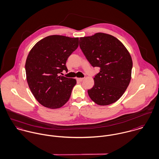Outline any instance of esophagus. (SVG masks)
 I'll use <instances>...</instances> for the list:
<instances>
[{
  "label": "esophagus",
  "instance_id": "34e87169",
  "mask_svg": "<svg viewBox=\"0 0 159 159\" xmlns=\"http://www.w3.org/2000/svg\"><path fill=\"white\" fill-rule=\"evenodd\" d=\"M84 79H85V78H77V80L80 82H82Z\"/></svg>",
  "mask_w": 159,
  "mask_h": 159
}]
</instances>
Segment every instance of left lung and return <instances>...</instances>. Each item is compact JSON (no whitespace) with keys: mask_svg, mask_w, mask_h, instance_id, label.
<instances>
[{"mask_svg":"<svg viewBox=\"0 0 159 159\" xmlns=\"http://www.w3.org/2000/svg\"><path fill=\"white\" fill-rule=\"evenodd\" d=\"M79 46L91 65L100 68L94 86L88 90L90 98L100 106L115 102L131 80L133 62L127 48L115 37L101 32L80 37Z\"/></svg>","mask_w":159,"mask_h":159,"instance_id":"obj_1","label":"left lung"}]
</instances>
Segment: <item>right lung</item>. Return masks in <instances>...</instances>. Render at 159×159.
I'll return each mask as SVG.
<instances>
[{
  "instance_id": "right-lung-1",
  "label": "right lung",
  "mask_w": 159,
  "mask_h": 159,
  "mask_svg": "<svg viewBox=\"0 0 159 159\" xmlns=\"http://www.w3.org/2000/svg\"><path fill=\"white\" fill-rule=\"evenodd\" d=\"M79 46V38L53 35L39 41L30 52L25 69L29 87L42 106L57 109L69 100L76 80L59 76L69 57Z\"/></svg>"
}]
</instances>
